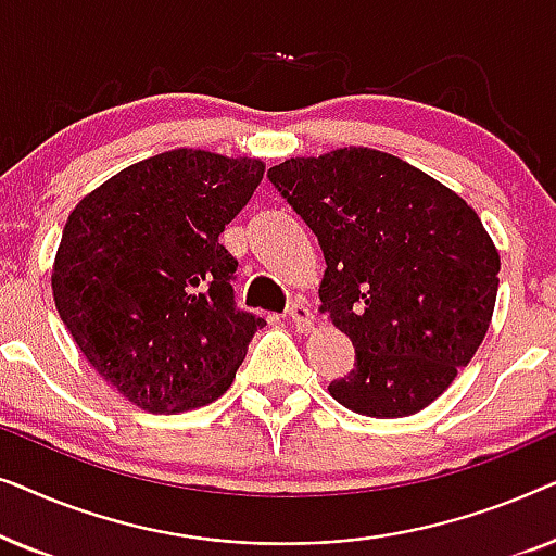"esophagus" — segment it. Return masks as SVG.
I'll use <instances>...</instances> for the list:
<instances>
[{"instance_id":"1","label":"esophagus","mask_w":556,"mask_h":556,"mask_svg":"<svg viewBox=\"0 0 556 556\" xmlns=\"http://www.w3.org/2000/svg\"><path fill=\"white\" fill-rule=\"evenodd\" d=\"M288 318H291L293 326L301 333L311 331V326H314V314H311V308L303 301H293L291 306H288Z\"/></svg>"}]
</instances>
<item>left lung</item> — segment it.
Instances as JSON below:
<instances>
[{"label": "left lung", "mask_w": 556, "mask_h": 556, "mask_svg": "<svg viewBox=\"0 0 556 556\" xmlns=\"http://www.w3.org/2000/svg\"><path fill=\"white\" fill-rule=\"evenodd\" d=\"M268 179L318 238L321 311L354 344L331 397L379 420L420 413L473 359L496 306L498 250L473 207L362 147L288 159Z\"/></svg>", "instance_id": "left-lung-1"}]
</instances>
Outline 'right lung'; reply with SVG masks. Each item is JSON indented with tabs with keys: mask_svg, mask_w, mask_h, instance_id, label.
I'll return each mask as SVG.
<instances>
[{
	"mask_svg": "<svg viewBox=\"0 0 556 556\" xmlns=\"http://www.w3.org/2000/svg\"><path fill=\"white\" fill-rule=\"evenodd\" d=\"M257 159L174 149L118 172L67 217L52 295L98 375L147 413L232 384L265 318L235 306L219 232L261 185Z\"/></svg>",
	"mask_w": 556,
	"mask_h": 556,
	"instance_id": "1",
	"label": "right lung"
}]
</instances>
